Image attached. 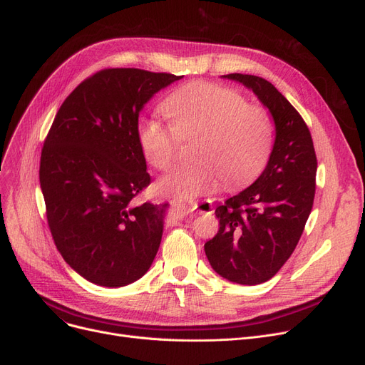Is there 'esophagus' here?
<instances>
[{"label":"esophagus","mask_w":365,"mask_h":365,"mask_svg":"<svg viewBox=\"0 0 365 365\" xmlns=\"http://www.w3.org/2000/svg\"><path fill=\"white\" fill-rule=\"evenodd\" d=\"M192 208L200 213H213L215 205L212 200H201V201H192Z\"/></svg>","instance_id":"1"}]
</instances>
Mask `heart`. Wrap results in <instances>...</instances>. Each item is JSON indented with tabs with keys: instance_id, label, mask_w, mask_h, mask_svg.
<instances>
[{
	"instance_id": "obj_1",
	"label": "heart",
	"mask_w": 365,
	"mask_h": 365,
	"mask_svg": "<svg viewBox=\"0 0 365 365\" xmlns=\"http://www.w3.org/2000/svg\"><path fill=\"white\" fill-rule=\"evenodd\" d=\"M168 125L143 118L138 142L145 160L157 170H167L180 140L197 139L192 164L178 167L160 182V189L178 197L212 192L222 180L235 186L262 170L272 146V123L267 112L248 105L235 90L210 83L180 87L163 102Z\"/></svg>"
}]
</instances>
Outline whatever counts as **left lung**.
Instances as JSON below:
<instances>
[{
  "instance_id": "obj_1",
  "label": "left lung",
  "mask_w": 365,
  "mask_h": 365,
  "mask_svg": "<svg viewBox=\"0 0 365 365\" xmlns=\"http://www.w3.org/2000/svg\"><path fill=\"white\" fill-rule=\"evenodd\" d=\"M223 78L252 88L269 109L275 143L259 179L216 208L219 232L204 250L220 277L256 285L281 269L303 234L314 205L317 155L308 125L269 81L245 73Z\"/></svg>"
}]
</instances>
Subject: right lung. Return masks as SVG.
<instances>
[{
	"mask_svg": "<svg viewBox=\"0 0 365 365\" xmlns=\"http://www.w3.org/2000/svg\"><path fill=\"white\" fill-rule=\"evenodd\" d=\"M180 78L102 69L56 113L40 161L47 222L65 262L93 284H131L157 256L167 204L133 201L150 183L138 142L139 112Z\"/></svg>",
	"mask_w": 365,
	"mask_h": 365,
	"instance_id": "add662e5",
	"label": "right lung"
}]
</instances>
